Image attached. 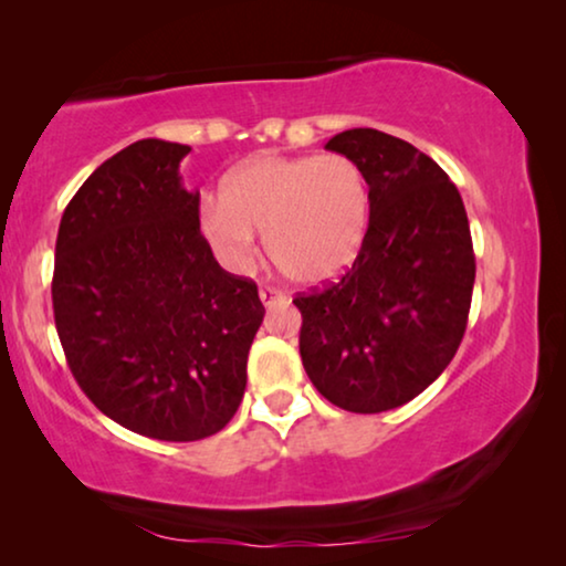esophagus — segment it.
<instances>
[{"label": "esophagus", "instance_id": "obj_1", "mask_svg": "<svg viewBox=\"0 0 566 566\" xmlns=\"http://www.w3.org/2000/svg\"><path fill=\"white\" fill-rule=\"evenodd\" d=\"M260 301L268 308L270 306H277V304H285V293L273 289V285H262V289H260Z\"/></svg>", "mask_w": 566, "mask_h": 566}]
</instances>
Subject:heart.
Masks as SVG:
<instances>
[{
	"label": "heart",
	"instance_id": "obj_1",
	"mask_svg": "<svg viewBox=\"0 0 566 566\" xmlns=\"http://www.w3.org/2000/svg\"><path fill=\"white\" fill-rule=\"evenodd\" d=\"M368 221V177L345 154H262L227 177L223 196L200 200V231L223 265L250 270L265 231L273 265L304 285L345 273Z\"/></svg>",
	"mask_w": 566,
	"mask_h": 566
}]
</instances>
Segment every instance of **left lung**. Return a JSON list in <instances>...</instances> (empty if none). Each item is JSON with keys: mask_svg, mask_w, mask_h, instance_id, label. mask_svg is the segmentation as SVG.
<instances>
[{"mask_svg": "<svg viewBox=\"0 0 566 566\" xmlns=\"http://www.w3.org/2000/svg\"><path fill=\"white\" fill-rule=\"evenodd\" d=\"M324 149L368 177L370 221L337 283L296 293L298 350L316 391L347 412L407 405L443 374L467 332L476 260L461 192L428 154L376 128Z\"/></svg>", "mask_w": 566, "mask_h": 566, "instance_id": "left-lung-1", "label": "left lung"}]
</instances>
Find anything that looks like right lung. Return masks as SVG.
<instances>
[{
  "mask_svg": "<svg viewBox=\"0 0 566 566\" xmlns=\"http://www.w3.org/2000/svg\"><path fill=\"white\" fill-rule=\"evenodd\" d=\"M190 146L142 138L69 200L56 237L53 319L80 389L154 440L188 443L234 417L265 306L216 262L200 196L182 188Z\"/></svg>",
  "mask_w": 566,
  "mask_h": 566,
  "instance_id": "obj_1",
  "label": "right lung"
}]
</instances>
